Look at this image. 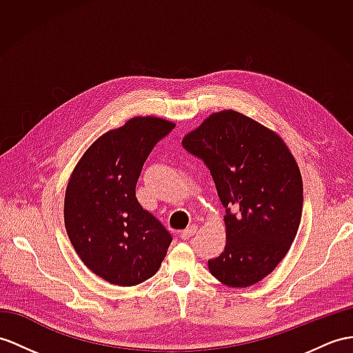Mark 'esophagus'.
Masks as SVG:
<instances>
[{
    "instance_id": "esophagus-1",
    "label": "esophagus",
    "mask_w": 353,
    "mask_h": 353,
    "mask_svg": "<svg viewBox=\"0 0 353 353\" xmlns=\"http://www.w3.org/2000/svg\"><path fill=\"white\" fill-rule=\"evenodd\" d=\"M196 230H197V226L196 225H190L187 229H184L181 232V238L183 239H190L196 234Z\"/></svg>"
}]
</instances>
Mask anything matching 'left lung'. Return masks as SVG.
I'll return each mask as SVG.
<instances>
[{"label":"left lung","instance_id":"obj_1","mask_svg":"<svg viewBox=\"0 0 353 353\" xmlns=\"http://www.w3.org/2000/svg\"><path fill=\"white\" fill-rule=\"evenodd\" d=\"M183 147L208 166L226 208V245L208 261L223 285L263 280L294 243L303 214V178L288 145L241 112H214L187 133Z\"/></svg>","mask_w":353,"mask_h":353}]
</instances>
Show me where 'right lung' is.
I'll use <instances>...</instances> for the list:
<instances>
[{"label": "right lung", "instance_id": "add662e5", "mask_svg": "<svg viewBox=\"0 0 353 353\" xmlns=\"http://www.w3.org/2000/svg\"><path fill=\"white\" fill-rule=\"evenodd\" d=\"M175 123L133 117L94 141L77 161L64 197L67 235L81 261L110 285L136 286L160 268L169 232L136 197L148 154Z\"/></svg>", "mask_w": 353, "mask_h": 353}]
</instances>
